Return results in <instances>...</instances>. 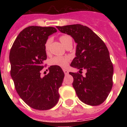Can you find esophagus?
Listing matches in <instances>:
<instances>
[{"label": "esophagus", "instance_id": "34e87169", "mask_svg": "<svg viewBox=\"0 0 127 127\" xmlns=\"http://www.w3.org/2000/svg\"><path fill=\"white\" fill-rule=\"evenodd\" d=\"M63 72H64V74H65V75H67L68 74V71L67 70L63 69Z\"/></svg>", "mask_w": 127, "mask_h": 127}]
</instances>
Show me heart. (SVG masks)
<instances>
[{
	"mask_svg": "<svg viewBox=\"0 0 127 127\" xmlns=\"http://www.w3.org/2000/svg\"><path fill=\"white\" fill-rule=\"evenodd\" d=\"M71 37L68 35H62L60 37V41L61 43L64 46L69 41H71ZM51 43V39H49L45 43V48L46 51L47 52L49 49V45ZM69 57H62V56H57V57H55L51 60V64L52 65H55L60 66L61 68H66L68 65V63L70 62Z\"/></svg>",
	"mask_w": 127,
	"mask_h": 127,
	"instance_id": "b5f03b06",
	"label": "heart"
}]
</instances>
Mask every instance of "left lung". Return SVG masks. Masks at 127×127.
Instances as JSON below:
<instances>
[{"instance_id": "obj_1", "label": "left lung", "mask_w": 127, "mask_h": 127, "mask_svg": "<svg viewBox=\"0 0 127 127\" xmlns=\"http://www.w3.org/2000/svg\"><path fill=\"white\" fill-rule=\"evenodd\" d=\"M61 32L69 35L76 45V57L70 66L86 70V76L69 72L78 98L89 105H99L104 101L113 86V66L104 42L88 27L81 24L57 26Z\"/></svg>"}]
</instances>
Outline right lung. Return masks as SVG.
Here are the masks:
<instances>
[{
    "label": "right lung",
    "instance_id": "obj_1",
    "mask_svg": "<svg viewBox=\"0 0 127 127\" xmlns=\"http://www.w3.org/2000/svg\"><path fill=\"white\" fill-rule=\"evenodd\" d=\"M55 32L53 27H28L19 33L10 52V75L17 93L27 105L37 110L50 109L57 103L59 88L64 77L61 68L55 65L41 77L47 59L45 45Z\"/></svg>",
    "mask_w": 127,
    "mask_h": 127
}]
</instances>
